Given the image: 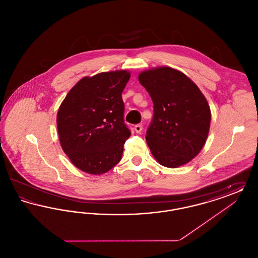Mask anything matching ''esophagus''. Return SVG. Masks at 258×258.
Listing matches in <instances>:
<instances>
[{
    "label": "esophagus",
    "mask_w": 258,
    "mask_h": 258,
    "mask_svg": "<svg viewBox=\"0 0 258 258\" xmlns=\"http://www.w3.org/2000/svg\"><path fill=\"white\" fill-rule=\"evenodd\" d=\"M142 128H143L142 123H137V124H135V131L137 134L141 133V132H142Z\"/></svg>",
    "instance_id": "obj_1"
}]
</instances>
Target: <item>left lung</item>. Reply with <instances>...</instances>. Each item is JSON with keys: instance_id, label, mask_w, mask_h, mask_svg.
<instances>
[{"instance_id": "left-lung-1", "label": "left lung", "mask_w": 258, "mask_h": 258, "mask_svg": "<svg viewBox=\"0 0 258 258\" xmlns=\"http://www.w3.org/2000/svg\"><path fill=\"white\" fill-rule=\"evenodd\" d=\"M154 103L146 141L159 163L175 168L192 160L204 146L210 128L208 101L184 74L158 68L139 74Z\"/></svg>"}]
</instances>
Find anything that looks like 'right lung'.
<instances>
[{"label":"right lung","mask_w":258,"mask_h":258,"mask_svg":"<svg viewBox=\"0 0 258 258\" xmlns=\"http://www.w3.org/2000/svg\"><path fill=\"white\" fill-rule=\"evenodd\" d=\"M130 77L126 71L84 77L61 102L57 115L61 146L80 170L102 174L122 159L132 135L123 121L122 98Z\"/></svg>","instance_id":"1"}]
</instances>
